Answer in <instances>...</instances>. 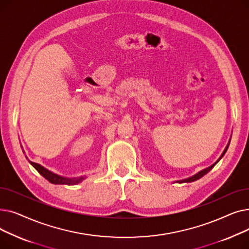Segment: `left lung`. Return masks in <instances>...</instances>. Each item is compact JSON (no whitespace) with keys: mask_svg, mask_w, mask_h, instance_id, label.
<instances>
[{"mask_svg":"<svg viewBox=\"0 0 249 249\" xmlns=\"http://www.w3.org/2000/svg\"><path fill=\"white\" fill-rule=\"evenodd\" d=\"M229 144H230V140H229V142H228V144H227V146H226V148L224 149V151L222 152V154H221V156L220 158L217 160V161L215 162V163H213L212 165H210L209 167H207V168H204V169H202V171H200L198 174H196V175H194V176H192V177H190V178H185V179H181V180H177V182H178V184H181V182H192V181H195V180H197V179H199V178H201L202 177H204L206 174H208L209 172L211 171V169L219 162V160L223 158L224 156V154H225V152L227 151V149H228V147H229Z\"/></svg>","mask_w":249,"mask_h":249,"instance_id":"8db88e82","label":"left lung"}]
</instances>
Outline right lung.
<instances>
[{
  "mask_svg": "<svg viewBox=\"0 0 249 249\" xmlns=\"http://www.w3.org/2000/svg\"><path fill=\"white\" fill-rule=\"evenodd\" d=\"M31 165L36 169V171L40 174L43 178H45L48 181H50L51 184L54 185H68V186H73L76 184H80L81 181H83L87 177H78V178H65L59 175H56L54 173H52L48 171L47 168L44 166L40 165L39 163L32 162L29 160Z\"/></svg>",
  "mask_w": 249,
  "mask_h": 249,
  "instance_id": "obj_1",
  "label": "right lung"
}]
</instances>
